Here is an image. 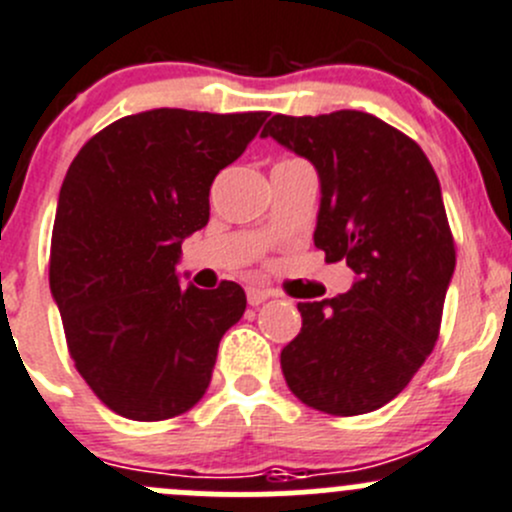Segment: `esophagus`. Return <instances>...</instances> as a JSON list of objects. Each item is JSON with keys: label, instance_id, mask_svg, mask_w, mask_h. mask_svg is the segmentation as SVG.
<instances>
[{"label": "esophagus", "instance_id": "1", "mask_svg": "<svg viewBox=\"0 0 512 512\" xmlns=\"http://www.w3.org/2000/svg\"><path fill=\"white\" fill-rule=\"evenodd\" d=\"M273 296L271 288H261V286H249L246 288V298H249L251 306H261L263 301H268V298Z\"/></svg>", "mask_w": 512, "mask_h": 512}]
</instances>
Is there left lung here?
<instances>
[{
	"label": "left lung",
	"mask_w": 512,
	"mask_h": 512,
	"mask_svg": "<svg viewBox=\"0 0 512 512\" xmlns=\"http://www.w3.org/2000/svg\"><path fill=\"white\" fill-rule=\"evenodd\" d=\"M261 136L321 176L313 241L356 273L348 293L298 303L301 333L281 351L293 396L331 416L386 406L433 351L455 241L421 146L366 111L273 114Z\"/></svg>",
	"instance_id": "1"
}]
</instances>
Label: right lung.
Listing matches in <instances>:
<instances>
[{"label":"right lung","mask_w":512,"mask_h":512,"mask_svg":"<svg viewBox=\"0 0 512 512\" xmlns=\"http://www.w3.org/2000/svg\"><path fill=\"white\" fill-rule=\"evenodd\" d=\"M268 111L154 109L124 116L74 156L49 251L69 356L94 396L131 421L191 411L219 341L246 311L239 283L181 288V241L209 224L216 174Z\"/></svg>","instance_id":"add662e5"}]
</instances>
